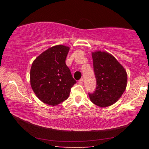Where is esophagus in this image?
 I'll list each match as a JSON object with an SVG mask.
<instances>
[{"instance_id": "1", "label": "esophagus", "mask_w": 149, "mask_h": 149, "mask_svg": "<svg viewBox=\"0 0 149 149\" xmlns=\"http://www.w3.org/2000/svg\"><path fill=\"white\" fill-rule=\"evenodd\" d=\"M83 81H84V79H81L79 81V84H83Z\"/></svg>"}]
</instances>
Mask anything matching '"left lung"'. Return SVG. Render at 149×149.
<instances>
[{"label": "left lung", "instance_id": "1", "mask_svg": "<svg viewBox=\"0 0 149 149\" xmlns=\"http://www.w3.org/2000/svg\"><path fill=\"white\" fill-rule=\"evenodd\" d=\"M93 71L96 87L89 93L91 101L100 107H109L115 103L127 86V73L119 62L107 52L92 53Z\"/></svg>", "mask_w": 149, "mask_h": 149}]
</instances>
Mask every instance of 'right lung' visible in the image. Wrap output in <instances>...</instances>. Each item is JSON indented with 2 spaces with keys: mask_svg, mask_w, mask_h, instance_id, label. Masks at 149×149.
<instances>
[{
  "mask_svg": "<svg viewBox=\"0 0 149 149\" xmlns=\"http://www.w3.org/2000/svg\"><path fill=\"white\" fill-rule=\"evenodd\" d=\"M68 47L56 45L35 59L30 70L32 90L42 102L56 106L68 98L77 81L66 64Z\"/></svg>",
  "mask_w": 149,
  "mask_h": 149,
  "instance_id": "add662e5",
  "label": "right lung"
}]
</instances>
